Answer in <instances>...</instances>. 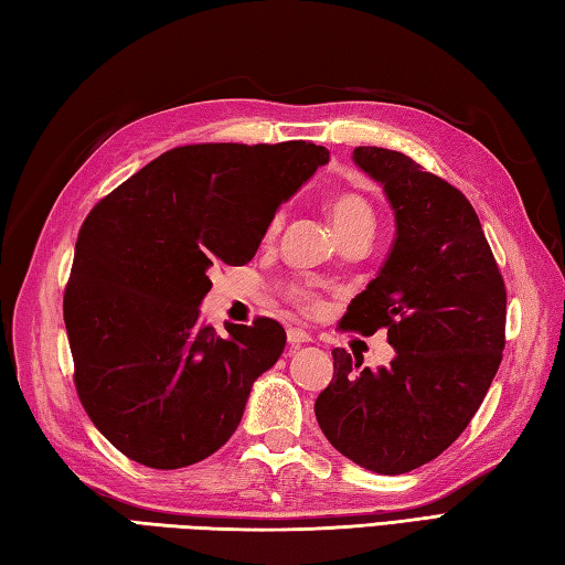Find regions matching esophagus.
I'll list each match as a JSON object with an SVG mask.
<instances>
[{
	"instance_id": "1",
	"label": "esophagus",
	"mask_w": 565,
	"mask_h": 565,
	"mask_svg": "<svg viewBox=\"0 0 565 565\" xmlns=\"http://www.w3.org/2000/svg\"><path fill=\"white\" fill-rule=\"evenodd\" d=\"M286 340H289L291 348H298V345H306V342H311L313 338L301 328H289V330H286Z\"/></svg>"
}]
</instances>
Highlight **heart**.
<instances>
[{
  "label": "heart",
  "instance_id": "b5f03b06",
  "mask_svg": "<svg viewBox=\"0 0 565 565\" xmlns=\"http://www.w3.org/2000/svg\"><path fill=\"white\" fill-rule=\"evenodd\" d=\"M328 213H330V220H333L338 237H345V235H350V232H372L374 230V210H372L367 198L358 191H338L328 201ZM279 227H281V215H274L269 227H267V239H271ZM289 298H291V303L303 308L306 313L318 311V306H320L318 296L308 289V286H301V284L291 286Z\"/></svg>",
  "mask_w": 565,
  "mask_h": 565
}]
</instances>
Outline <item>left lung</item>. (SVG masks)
Returning a JSON list of instances; mask_svg holds the SVG:
<instances>
[{
  "label": "left lung",
  "instance_id": "1",
  "mask_svg": "<svg viewBox=\"0 0 565 565\" xmlns=\"http://www.w3.org/2000/svg\"><path fill=\"white\" fill-rule=\"evenodd\" d=\"M384 185L396 239L377 279L352 298L340 330H386L396 358L362 367L333 350L316 418L335 450L380 475L426 466L478 412L502 362L507 289L470 201L402 151L358 147Z\"/></svg>",
  "mask_w": 565,
  "mask_h": 565
}]
</instances>
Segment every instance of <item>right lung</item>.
<instances>
[{"instance_id":"1","label":"right lung","mask_w":565,"mask_h":565,"mask_svg":"<svg viewBox=\"0 0 565 565\" xmlns=\"http://www.w3.org/2000/svg\"><path fill=\"white\" fill-rule=\"evenodd\" d=\"M328 157L301 139L188 143L85 217L63 294L73 382L95 428L127 458L185 468L235 434L286 333L264 316L227 326V338L203 326L207 271L247 264L276 207Z\"/></svg>"}]
</instances>
